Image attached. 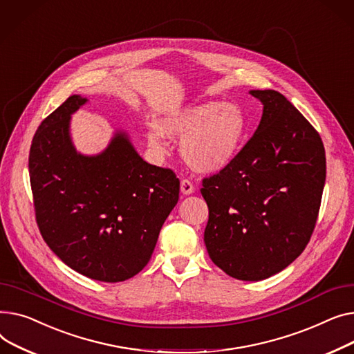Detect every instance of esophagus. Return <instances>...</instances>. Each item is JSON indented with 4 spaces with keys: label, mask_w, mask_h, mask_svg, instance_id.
<instances>
[{
    "label": "esophagus",
    "mask_w": 354,
    "mask_h": 354,
    "mask_svg": "<svg viewBox=\"0 0 354 354\" xmlns=\"http://www.w3.org/2000/svg\"><path fill=\"white\" fill-rule=\"evenodd\" d=\"M180 189H181V193H183L184 196H189V194L194 193L196 187H194V184H193L189 178H183V180H181V184H180Z\"/></svg>",
    "instance_id": "obj_1"
}]
</instances>
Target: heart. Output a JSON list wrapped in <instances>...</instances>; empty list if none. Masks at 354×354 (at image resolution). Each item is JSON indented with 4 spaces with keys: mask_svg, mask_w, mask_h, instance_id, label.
<instances>
[{
    "mask_svg": "<svg viewBox=\"0 0 354 354\" xmlns=\"http://www.w3.org/2000/svg\"><path fill=\"white\" fill-rule=\"evenodd\" d=\"M245 130L243 111L236 104L204 101L187 107L160 122V130L147 133L149 145L165 153L167 137H184L181 154L193 169L204 173L218 171L237 156Z\"/></svg>",
    "mask_w": 354,
    "mask_h": 354,
    "instance_id": "1",
    "label": "heart"
}]
</instances>
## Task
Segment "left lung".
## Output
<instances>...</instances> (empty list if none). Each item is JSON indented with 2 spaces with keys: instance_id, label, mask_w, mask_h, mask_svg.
Returning a JSON list of instances; mask_svg holds the SVG:
<instances>
[{
  "instance_id": "left-lung-1",
  "label": "left lung",
  "mask_w": 354,
  "mask_h": 354,
  "mask_svg": "<svg viewBox=\"0 0 354 354\" xmlns=\"http://www.w3.org/2000/svg\"><path fill=\"white\" fill-rule=\"evenodd\" d=\"M263 102L253 137L218 173L203 178L209 205L204 243L237 280L259 281L293 263L316 227L326 181L320 134L283 94L252 90Z\"/></svg>"
}]
</instances>
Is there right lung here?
I'll list each match as a JSON object with an SVG mask.
<instances>
[{"label":"right lung","instance_id":"obj_1","mask_svg":"<svg viewBox=\"0 0 354 354\" xmlns=\"http://www.w3.org/2000/svg\"><path fill=\"white\" fill-rule=\"evenodd\" d=\"M87 98L68 97L43 122L28 157L35 220L51 250L80 274L129 280L151 259L178 201L180 180L144 161L126 133L98 156L75 151L70 115Z\"/></svg>","mask_w":354,"mask_h":354}]
</instances>
